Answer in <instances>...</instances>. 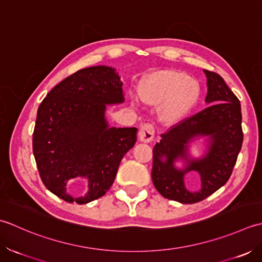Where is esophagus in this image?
<instances>
[{
  "label": "esophagus",
  "mask_w": 262,
  "mask_h": 262,
  "mask_svg": "<svg viewBox=\"0 0 262 262\" xmlns=\"http://www.w3.org/2000/svg\"><path fill=\"white\" fill-rule=\"evenodd\" d=\"M155 136V130L151 124H143L139 131V139L142 142H150L152 141Z\"/></svg>",
  "instance_id": "esophagus-1"
}]
</instances>
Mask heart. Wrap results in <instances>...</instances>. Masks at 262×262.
Masks as SVG:
<instances>
[{"instance_id": "b5f03b06", "label": "heart", "mask_w": 262, "mask_h": 262, "mask_svg": "<svg viewBox=\"0 0 262 262\" xmlns=\"http://www.w3.org/2000/svg\"><path fill=\"white\" fill-rule=\"evenodd\" d=\"M139 97L147 105L159 106V120L173 126L183 122L194 110L200 98V86L184 72L162 70L143 80Z\"/></svg>"}]
</instances>
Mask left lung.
Masks as SVG:
<instances>
[{"label": "left lung", "instance_id": "8db88e82", "mask_svg": "<svg viewBox=\"0 0 262 262\" xmlns=\"http://www.w3.org/2000/svg\"><path fill=\"white\" fill-rule=\"evenodd\" d=\"M207 78V108L175 125L162 135L152 151L151 179L164 198L195 204L206 199L225 184L232 174L243 142L241 104L235 95L215 72L204 70ZM204 137V155H189V143ZM181 161L182 168L176 166ZM190 171L201 175L199 190L186 189L184 178Z\"/></svg>", "mask_w": 262, "mask_h": 262}]
</instances>
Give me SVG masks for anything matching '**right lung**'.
I'll return each instance as SVG.
<instances>
[{
	"instance_id": "add662e5",
	"label": "right lung",
	"mask_w": 262,
	"mask_h": 262,
	"mask_svg": "<svg viewBox=\"0 0 262 262\" xmlns=\"http://www.w3.org/2000/svg\"><path fill=\"white\" fill-rule=\"evenodd\" d=\"M115 68L96 66L73 73L47 94L37 111L33 151L42 183L52 193L79 205L110 190L124 155L137 141L136 127L110 126L108 105L124 101ZM88 181L84 196L66 191L70 179Z\"/></svg>"
}]
</instances>
